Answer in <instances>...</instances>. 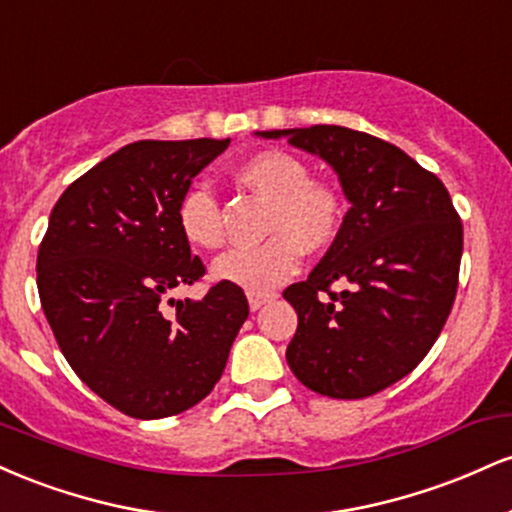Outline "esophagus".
<instances>
[{
  "instance_id": "esophagus-1",
  "label": "esophagus",
  "mask_w": 512,
  "mask_h": 512,
  "mask_svg": "<svg viewBox=\"0 0 512 512\" xmlns=\"http://www.w3.org/2000/svg\"><path fill=\"white\" fill-rule=\"evenodd\" d=\"M274 298V293H248L250 310H260L264 303H269Z\"/></svg>"
}]
</instances>
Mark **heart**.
<instances>
[{
  "label": "heart",
  "mask_w": 512,
  "mask_h": 512,
  "mask_svg": "<svg viewBox=\"0 0 512 512\" xmlns=\"http://www.w3.org/2000/svg\"><path fill=\"white\" fill-rule=\"evenodd\" d=\"M236 178L269 199L267 240L228 250L214 262L216 279L250 293H267L289 281L301 267V252H325L337 243L346 221V197L337 182L310 178V166L286 149H264L245 158ZM182 238L199 250L221 248V204L204 185L182 192L175 207Z\"/></svg>",
  "instance_id": "heart-1"
}]
</instances>
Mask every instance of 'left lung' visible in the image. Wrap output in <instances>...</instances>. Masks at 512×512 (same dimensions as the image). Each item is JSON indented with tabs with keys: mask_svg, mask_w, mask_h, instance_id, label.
Masks as SVG:
<instances>
[{
	"mask_svg": "<svg viewBox=\"0 0 512 512\" xmlns=\"http://www.w3.org/2000/svg\"><path fill=\"white\" fill-rule=\"evenodd\" d=\"M262 137H286L330 163L351 202L337 243L308 279L284 291L298 313L286 361L320 395H375L424 361L448 320L462 260L460 214L431 170L366 132L313 125Z\"/></svg>",
	"mask_w": 512,
	"mask_h": 512,
	"instance_id": "1",
	"label": "left lung"
}]
</instances>
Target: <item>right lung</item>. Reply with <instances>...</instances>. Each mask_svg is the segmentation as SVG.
I'll list each match as a JSON object with an SVG mask.
<instances>
[{
    "mask_svg": "<svg viewBox=\"0 0 512 512\" xmlns=\"http://www.w3.org/2000/svg\"><path fill=\"white\" fill-rule=\"evenodd\" d=\"M228 144H127L74 180L50 214L38 250L43 313L74 373L132 419L202 402L248 320V298L228 281L202 301H168L207 272L178 228V199Z\"/></svg>",
    "mask_w": 512,
    "mask_h": 512,
    "instance_id": "right-lung-1",
    "label": "right lung"
}]
</instances>
